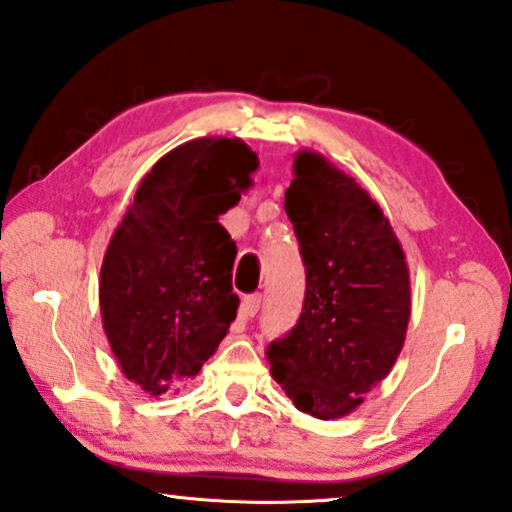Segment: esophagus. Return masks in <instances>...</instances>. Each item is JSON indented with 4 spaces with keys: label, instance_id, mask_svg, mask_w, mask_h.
I'll return each mask as SVG.
<instances>
[{
    "label": "esophagus",
    "instance_id": "esophagus-1",
    "mask_svg": "<svg viewBox=\"0 0 512 512\" xmlns=\"http://www.w3.org/2000/svg\"><path fill=\"white\" fill-rule=\"evenodd\" d=\"M259 308H262V294H250L241 303V312L246 317H255L257 312H259Z\"/></svg>",
    "mask_w": 512,
    "mask_h": 512
}]
</instances>
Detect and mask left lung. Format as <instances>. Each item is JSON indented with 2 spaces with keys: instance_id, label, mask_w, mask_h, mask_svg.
I'll use <instances>...</instances> for the list:
<instances>
[{
  "instance_id": "1",
  "label": "left lung",
  "mask_w": 512,
  "mask_h": 512,
  "mask_svg": "<svg viewBox=\"0 0 512 512\" xmlns=\"http://www.w3.org/2000/svg\"><path fill=\"white\" fill-rule=\"evenodd\" d=\"M285 211L301 243L299 322L271 342V375L322 421L352 414L398 361L411 315L407 257L379 204L317 151L294 156Z\"/></svg>"
}]
</instances>
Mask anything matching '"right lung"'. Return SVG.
Masks as SVG:
<instances>
[{"instance_id":"1","label":"right lung","mask_w":512,"mask_h":512,"mask_svg":"<svg viewBox=\"0 0 512 512\" xmlns=\"http://www.w3.org/2000/svg\"><path fill=\"white\" fill-rule=\"evenodd\" d=\"M257 154L239 137H197L165 154L137 186L98 282L103 329L126 379L177 391L234 322L236 243L218 216L253 186Z\"/></svg>"}]
</instances>
